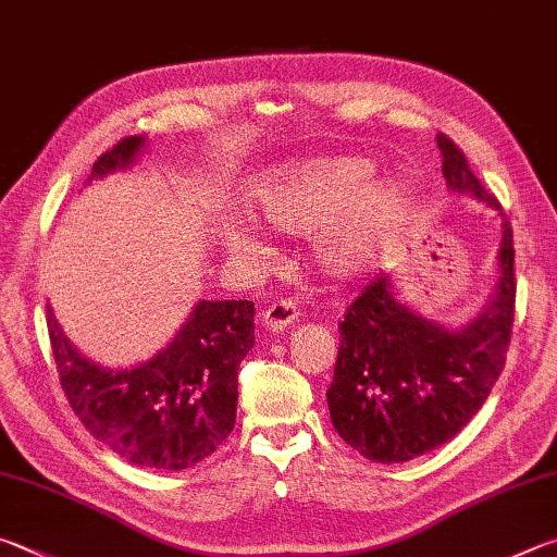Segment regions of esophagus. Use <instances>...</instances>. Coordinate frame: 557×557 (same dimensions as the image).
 <instances>
[{
	"label": "esophagus",
	"instance_id": "34e87169",
	"mask_svg": "<svg viewBox=\"0 0 557 557\" xmlns=\"http://www.w3.org/2000/svg\"><path fill=\"white\" fill-rule=\"evenodd\" d=\"M299 319V307L295 301L289 299H280V301H272L268 309H262V326L270 329V331H282L287 329L289 323H295Z\"/></svg>",
	"mask_w": 557,
	"mask_h": 557
}]
</instances>
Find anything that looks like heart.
I'll use <instances>...</instances> for the list:
<instances>
[{
  "label": "heart",
  "instance_id": "obj_1",
  "mask_svg": "<svg viewBox=\"0 0 557 557\" xmlns=\"http://www.w3.org/2000/svg\"><path fill=\"white\" fill-rule=\"evenodd\" d=\"M372 177L366 158H329L280 170L252 185L248 205L282 234H317V260L331 275H356L377 256L397 224L407 187L399 180ZM224 246L236 258H262L265 246L256 228L228 226Z\"/></svg>",
  "mask_w": 557,
  "mask_h": 557
}]
</instances>
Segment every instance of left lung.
<instances>
[{
  "label": "left lung",
  "mask_w": 557,
  "mask_h": 557,
  "mask_svg": "<svg viewBox=\"0 0 557 557\" xmlns=\"http://www.w3.org/2000/svg\"><path fill=\"white\" fill-rule=\"evenodd\" d=\"M443 177L453 191L499 201L472 175L462 150L438 134ZM513 244L504 221L499 285L468 326L446 329L419 317L375 275L341 321V348L326 392L333 429L375 462H407L468 426L499 380L513 326Z\"/></svg>",
  "instance_id": "8db88e82"
}]
</instances>
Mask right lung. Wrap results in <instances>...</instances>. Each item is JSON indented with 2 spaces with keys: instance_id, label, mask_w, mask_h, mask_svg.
<instances>
[{
  "instance_id": "obj_1",
  "label": "right lung",
  "mask_w": 557,
  "mask_h": 557,
  "mask_svg": "<svg viewBox=\"0 0 557 557\" xmlns=\"http://www.w3.org/2000/svg\"><path fill=\"white\" fill-rule=\"evenodd\" d=\"M144 144V136L119 140L87 182L128 168ZM252 313L248 299H201L168 348L126 370L79 356L50 307L48 336L70 407L97 441L140 468L187 470L234 431L238 366L256 346Z\"/></svg>"
}]
</instances>
